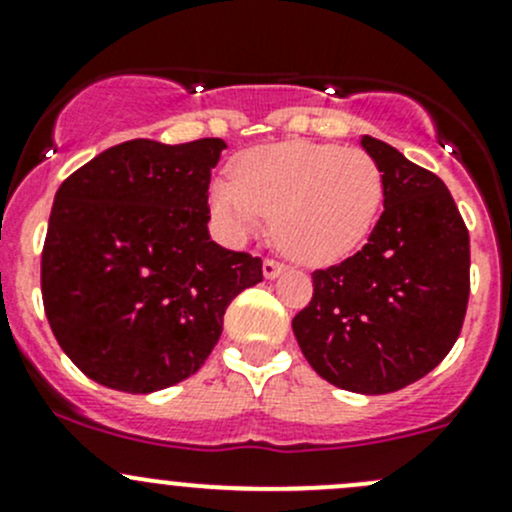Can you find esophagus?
I'll return each instance as SVG.
<instances>
[{"mask_svg":"<svg viewBox=\"0 0 512 512\" xmlns=\"http://www.w3.org/2000/svg\"><path fill=\"white\" fill-rule=\"evenodd\" d=\"M282 270H285V265H282V262H277V260H272V257H267V260L262 262V272H265L267 280L277 277Z\"/></svg>","mask_w":512,"mask_h":512,"instance_id":"obj_1","label":"esophagus"}]
</instances>
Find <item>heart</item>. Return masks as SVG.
<instances>
[{
  "mask_svg": "<svg viewBox=\"0 0 512 512\" xmlns=\"http://www.w3.org/2000/svg\"><path fill=\"white\" fill-rule=\"evenodd\" d=\"M384 198L379 165L359 148L287 141L242 153L235 178L215 180L210 205L235 240L275 215L289 257L324 265L349 255L374 225Z\"/></svg>",
  "mask_w": 512,
  "mask_h": 512,
  "instance_id": "obj_1",
  "label": "heart"
}]
</instances>
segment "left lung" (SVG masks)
I'll return each mask as SVG.
<instances>
[{"label":"left lung","mask_w":512,"mask_h":512,"mask_svg":"<svg viewBox=\"0 0 512 512\" xmlns=\"http://www.w3.org/2000/svg\"><path fill=\"white\" fill-rule=\"evenodd\" d=\"M384 180V213L352 257L314 270L294 314L304 359L329 384L391 394L436 369L456 344L471 294V237L431 170L364 136Z\"/></svg>","instance_id":"left-lung-1"}]
</instances>
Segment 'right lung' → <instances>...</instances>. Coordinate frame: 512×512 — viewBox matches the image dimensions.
<instances>
[{
    "instance_id": "obj_1",
    "label": "right lung",
    "mask_w": 512,
    "mask_h": 512,
    "mask_svg": "<svg viewBox=\"0 0 512 512\" xmlns=\"http://www.w3.org/2000/svg\"><path fill=\"white\" fill-rule=\"evenodd\" d=\"M225 141L136 138L56 190L41 250V299L66 356L89 379L151 394L193 376L225 309L262 282V260L210 240L208 188Z\"/></svg>"
}]
</instances>
